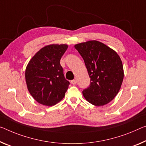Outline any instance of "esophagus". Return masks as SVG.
<instances>
[{
    "instance_id": "34e87169",
    "label": "esophagus",
    "mask_w": 146,
    "mask_h": 146,
    "mask_svg": "<svg viewBox=\"0 0 146 146\" xmlns=\"http://www.w3.org/2000/svg\"><path fill=\"white\" fill-rule=\"evenodd\" d=\"M76 83H77V81H76V80H73L71 81V84H73V85H76Z\"/></svg>"
}]
</instances>
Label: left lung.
Segmentation results:
<instances>
[{"label":"left lung","mask_w":146,"mask_h":146,"mask_svg":"<svg viewBox=\"0 0 146 146\" xmlns=\"http://www.w3.org/2000/svg\"><path fill=\"white\" fill-rule=\"evenodd\" d=\"M74 48L84 60L91 84L83 95L94 106L111 102L121 86L124 70L121 59L115 51L97 40L77 44Z\"/></svg>","instance_id":"1"}]
</instances>
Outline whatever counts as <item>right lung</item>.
I'll use <instances>...</instances> for the list:
<instances>
[{
	"mask_svg": "<svg viewBox=\"0 0 146 146\" xmlns=\"http://www.w3.org/2000/svg\"><path fill=\"white\" fill-rule=\"evenodd\" d=\"M67 48V44L44 46L27 65V87L31 96L40 104L54 106L65 96L70 83L64 78L60 60Z\"/></svg>",
	"mask_w": 146,
	"mask_h": 146,
	"instance_id": "add662e5",
	"label": "right lung"
}]
</instances>
